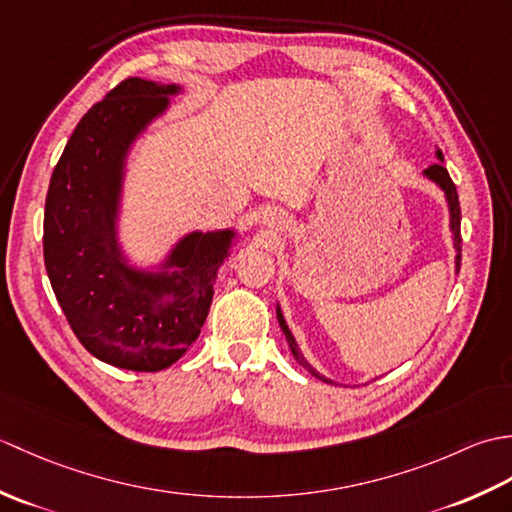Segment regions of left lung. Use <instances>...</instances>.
Masks as SVG:
<instances>
[{
    "instance_id": "1",
    "label": "left lung",
    "mask_w": 512,
    "mask_h": 512,
    "mask_svg": "<svg viewBox=\"0 0 512 512\" xmlns=\"http://www.w3.org/2000/svg\"><path fill=\"white\" fill-rule=\"evenodd\" d=\"M436 156L442 160V151L438 149L436 151ZM424 176L427 178H431L433 182H438L440 187H442V191L447 193V200H449V211H451V231H453V242H455V250H458V255H455V266H458V270H460V259H462V235H460V200H458V189H455V184H453V180H451V176H449V171H447V167L442 165V162H436V165H431L429 169H424ZM277 319H279V325H281V330H284V334H286V341L290 343V350H292V354H295V358L297 361L303 365V369H308V372L314 376V378H319V380H325V383H332V380H328V378H323L317 369H312L308 363H306V358L301 356V352L297 350V343H295V336L290 334V330H288V325H286V321H284V314H281V310L277 308Z\"/></svg>"
}]
</instances>
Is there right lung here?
Instances as JSON below:
<instances>
[{
    "label": "right lung",
    "instance_id": "right-lung-1",
    "mask_svg": "<svg viewBox=\"0 0 512 512\" xmlns=\"http://www.w3.org/2000/svg\"><path fill=\"white\" fill-rule=\"evenodd\" d=\"M178 90L138 76L118 83L76 125L46 195L43 262L65 319L90 354L134 372L169 367L198 339L233 239V231L187 235L165 264L180 274L140 273L118 250L125 154Z\"/></svg>",
    "mask_w": 512,
    "mask_h": 512
}]
</instances>
